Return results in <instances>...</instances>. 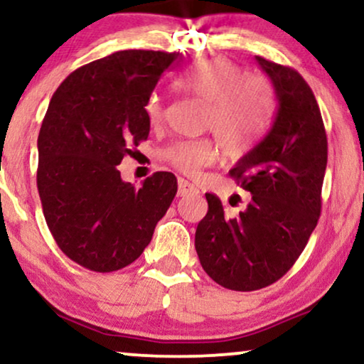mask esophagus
Wrapping results in <instances>:
<instances>
[{
	"mask_svg": "<svg viewBox=\"0 0 364 364\" xmlns=\"http://www.w3.org/2000/svg\"><path fill=\"white\" fill-rule=\"evenodd\" d=\"M198 188L193 183L186 181V179L179 178L178 179V196H186V195H198Z\"/></svg>",
	"mask_w": 364,
	"mask_h": 364,
	"instance_id": "34e87169",
	"label": "esophagus"
}]
</instances>
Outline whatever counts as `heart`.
Returning a JSON list of instances; mask_svg holds the SVG:
<instances>
[{
	"label": "heart",
	"mask_w": 364,
	"mask_h": 364,
	"mask_svg": "<svg viewBox=\"0 0 364 364\" xmlns=\"http://www.w3.org/2000/svg\"><path fill=\"white\" fill-rule=\"evenodd\" d=\"M176 86L210 105L208 126H211L228 156H245L268 126L273 106L268 81L258 75H245L241 66L228 58L196 61L176 77ZM144 111L149 123H161L163 96H149ZM161 158L178 171L195 174L215 161L216 146L208 138L178 139L163 149Z\"/></svg>",
	"instance_id": "obj_1"
}]
</instances>
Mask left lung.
<instances>
[{"label": "left lung", "instance_id": "1", "mask_svg": "<svg viewBox=\"0 0 364 364\" xmlns=\"http://www.w3.org/2000/svg\"><path fill=\"white\" fill-rule=\"evenodd\" d=\"M274 86L278 109L266 136L230 171L251 193L238 216L206 193L195 248L203 269L223 288L255 291L284 276L303 253L321 215L328 139L311 88L289 66L256 56Z\"/></svg>", "mask_w": 364, "mask_h": 364}]
</instances>
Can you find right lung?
Instances as JSON below:
<instances>
[{
    "mask_svg": "<svg viewBox=\"0 0 364 364\" xmlns=\"http://www.w3.org/2000/svg\"><path fill=\"white\" fill-rule=\"evenodd\" d=\"M179 53L124 50L77 68L53 95L38 136L43 213L68 258L96 273L132 264L176 195L173 173L134 188L118 164L148 139L144 111Z\"/></svg>",
    "mask_w": 364,
    "mask_h": 364,
    "instance_id": "obj_1",
    "label": "right lung"
}]
</instances>
